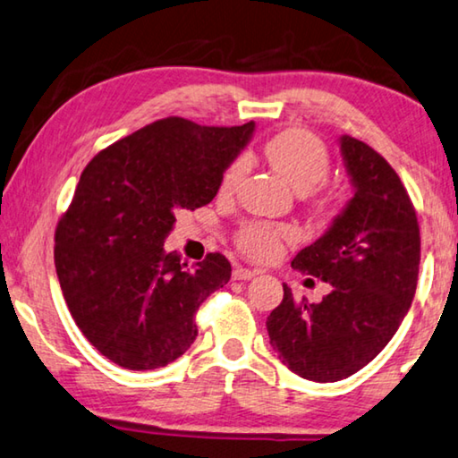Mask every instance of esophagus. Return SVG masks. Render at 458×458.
<instances>
[{
    "label": "esophagus",
    "instance_id": "34e87169",
    "mask_svg": "<svg viewBox=\"0 0 458 458\" xmlns=\"http://www.w3.org/2000/svg\"><path fill=\"white\" fill-rule=\"evenodd\" d=\"M259 271H255V269H247V267H236L234 271H232V277L234 279H250V277H255Z\"/></svg>",
    "mask_w": 458,
    "mask_h": 458
}]
</instances>
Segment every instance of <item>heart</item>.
<instances>
[{
  "mask_svg": "<svg viewBox=\"0 0 458 458\" xmlns=\"http://www.w3.org/2000/svg\"><path fill=\"white\" fill-rule=\"evenodd\" d=\"M265 158L284 176L285 181L294 187L298 193H304L309 199L310 209L317 216H331L335 209V197L327 191L315 189L318 182L325 181L329 174L331 158L327 152V146L315 133L306 129H288L282 131L265 143ZM247 164L242 158L232 160L224 170L220 191L232 193L241 185ZM294 234L284 226H273V224L250 222L238 230L236 244L244 255L252 259H273L282 250L285 241H292Z\"/></svg>",
  "mask_w": 458,
  "mask_h": 458,
  "instance_id": "1",
  "label": "heart"
}]
</instances>
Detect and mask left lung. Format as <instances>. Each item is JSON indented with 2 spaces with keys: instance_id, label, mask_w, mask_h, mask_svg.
Here are the masks:
<instances>
[{
  "instance_id": "1",
  "label": "left lung",
  "mask_w": 458,
  "mask_h": 458,
  "mask_svg": "<svg viewBox=\"0 0 458 458\" xmlns=\"http://www.w3.org/2000/svg\"><path fill=\"white\" fill-rule=\"evenodd\" d=\"M353 197L329 230L292 267L331 284L318 304L284 300L267 317L279 360L298 377L335 382L385 350L413 302L420 273V224L407 191L378 152L339 138Z\"/></svg>"
}]
</instances>
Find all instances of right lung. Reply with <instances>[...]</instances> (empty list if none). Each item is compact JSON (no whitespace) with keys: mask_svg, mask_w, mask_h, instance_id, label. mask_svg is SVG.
<instances>
[{"mask_svg":"<svg viewBox=\"0 0 458 458\" xmlns=\"http://www.w3.org/2000/svg\"><path fill=\"white\" fill-rule=\"evenodd\" d=\"M252 131V121L206 127L168 117L88 162L55 230V269L80 331L114 364L154 370L195 341L197 310L232 267L209 252L189 269L164 241L176 211L214 199Z\"/></svg>","mask_w":458,"mask_h":458,"instance_id":"add662e5","label":"right lung"}]
</instances>
